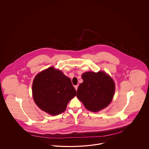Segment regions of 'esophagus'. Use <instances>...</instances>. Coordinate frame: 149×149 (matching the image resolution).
Returning a JSON list of instances; mask_svg holds the SVG:
<instances>
[{"label": "esophagus", "instance_id": "34e87169", "mask_svg": "<svg viewBox=\"0 0 149 149\" xmlns=\"http://www.w3.org/2000/svg\"><path fill=\"white\" fill-rule=\"evenodd\" d=\"M74 88H75V89H76V91H77L78 88V85H75V86H74Z\"/></svg>", "mask_w": 149, "mask_h": 149}]
</instances>
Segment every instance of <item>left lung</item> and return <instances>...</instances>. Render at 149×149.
I'll return each instance as SVG.
<instances>
[{
	"mask_svg": "<svg viewBox=\"0 0 149 149\" xmlns=\"http://www.w3.org/2000/svg\"><path fill=\"white\" fill-rule=\"evenodd\" d=\"M83 82L78 88L77 96L85 108L97 112L108 106L113 98V80L104 71L85 72L82 75Z\"/></svg>",
	"mask_w": 149,
	"mask_h": 149,
	"instance_id": "obj_1",
	"label": "left lung"
}]
</instances>
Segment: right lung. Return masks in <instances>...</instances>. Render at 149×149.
Listing matches in <instances>:
<instances>
[{
	"instance_id": "1",
	"label": "right lung",
	"mask_w": 149,
	"mask_h": 149,
	"mask_svg": "<svg viewBox=\"0 0 149 149\" xmlns=\"http://www.w3.org/2000/svg\"><path fill=\"white\" fill-rule=\"evenodd\" d=\"M76 93L71 79L53 66L38 73L32 84V95L36 104L52 116L64 112Z\"/></svg>"
}]
</instances>
